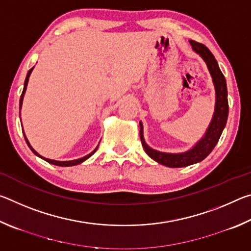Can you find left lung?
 <instances>
[{
	"mask_svg": "<svg viewBox=\"0 0 251 251\" xmlns=\"http://www.w3.org/2000/svg\"><path fill=\"white\" fill-rule=\"evenodd\" d=\"M189 43L192 45L194 52L197 53L203 59V62L206 63L208 71H209L211 75L212 83H214L216 92L215 112L205 135L187 151L176 152V154H173V152H164L156 151L154 148L147 145L145 138H144L143 123L139 122V128H141V130H139V136H141L144 151H146V154L151 159H154L157 163L172 168L186 167L205 159L210 154L211 151L214 150L215 146L217 145L225 126H226L228 118L229 107L227 100V84L224 74L219 69L217 61H216L215 56L211 54L210 50L203 44L192 40L189 41Z\"/></svg>",
	"mask_w": 251,
	"mask_h": 251,
	"instance_id": "8db88e82",
	"label": "left lung"
}]
</instances>
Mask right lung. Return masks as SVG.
Returning a JSON list of instances; mask_svg holds the SVG:
<instances>
[{
  "mask_svg": "<svg viewBox=\"0 0 251 251\" xmlns=\"http://www.w3.org/2000/svg\"><path fill=\"white\" fill-rule=\"evenodd\" d=\"M33 69L34 67H32L31 70H29L28 72H27V75H26V78H25V82H24V88H23V92H22V95H21V99H20V116H21V108H22V104H23V99H24V94H25V92H26V87H27V83H28V78H29V75H31V73H32V71H33ZM23 129V128H22ZM23 134H24V130H23ZM24 138H25V142H26V144L28 145V147H29V150H31L34 154H35L36 156H39L40 158H42V159H44V160H46L48 161V163H50V164H53V165H56V166H62V167H70V166H75V165H78V164H80V163H83V161H85L86 160L87 158H90V157L94 154V152L97 151V148H99V146H97L94 151H93L92 152H90V154L88 155H86V156H84V157H82V158H78V159H73V160H54V159H50V158H45V157H43V156H41L39 152H37L35 150H34V148L31 146V144H29V142L27 141V138H26V136H25V134H24Z\"/></svg>",
  "mask_w": 251,
  "mask_h": 251,
  "instance_id": "right-lung-1",
  "label": "right lung"
}]
</instances>
